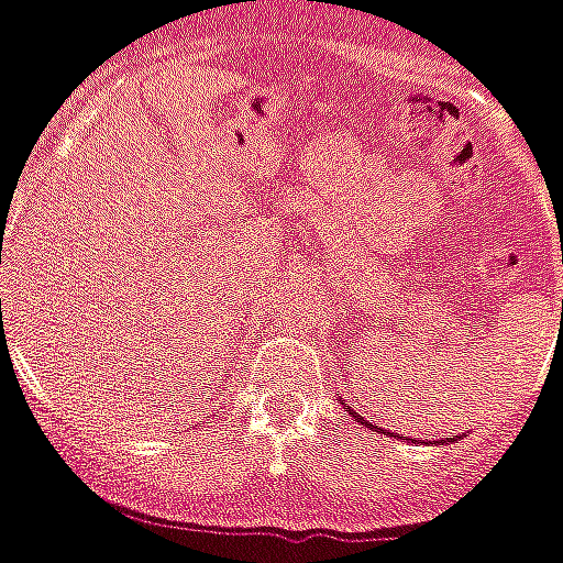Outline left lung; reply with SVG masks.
<instances>
[{"instance_id":"8db88e82","label":"left lung","mask_w":563,"mask_h":563,"mask_svg":"<svg viewBox=\"0 0 563 563\" xmlns=\"http://www.w3.org/2000/svg\"><path fill=\"white\" fill-rule=\"evenodd\" d=\"M356 420H360V417H356ZM360 422H366V420H360Z\"/></svg>"}]
</instances>
